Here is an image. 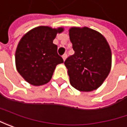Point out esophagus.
Masks as SVG:
<instances>
[{"mask_svg":"<svg viewBox=\"0 0 127 127\" xmlns=\"http://www.w3.org/2000/svg\"><path fill=\"white\" fill-rule=\"evenodd\" d=\"M66 58H67V54L65 53V54H64V55H63V60L64 61V60H66Z\"/></svg>","mask_w":127,"mask_h":127,"instance_id":"obj_1","label":"esophagus"}]
</instances>
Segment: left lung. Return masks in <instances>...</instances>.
Instances as JSON below:
<instances>
[{
  "label": "left lung",
  "mask_w": 127,
  "mask_h": 127,
  "mask_svg": "<svg viewBox=\"0 0 127 127\" xmlns=\"http://www.w3.org/2000/svg\"><path fill=\"white\" fill-rule=\"evenodd\" d=\"M69 38L74 54L64 61L71 85L80 91H92L102 85L110 72L112 53L107 40L89 27H72Z\"/></svg>",
  "instance_id": "1"
}]
</instances>
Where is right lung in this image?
<instances>
[{
	"label": "right lung",
	"instance_id": "1",
	"mask_svg": "<svg viewBox=\"0 0 127 127\" xmlns=\"http://www.w3.org/2000/svg\"><path fill=\"white\" fill-rule=\"evenodd\" d=\"M63 27L53 29L40 26L30 30L21 38L15 52L17 72L25 81L33 86L49 82L57 64L63 63L58 46L53 42Z\"/></svg>",
	"mask_w": 127,
	"mask_h": 127
}]
</instances>
